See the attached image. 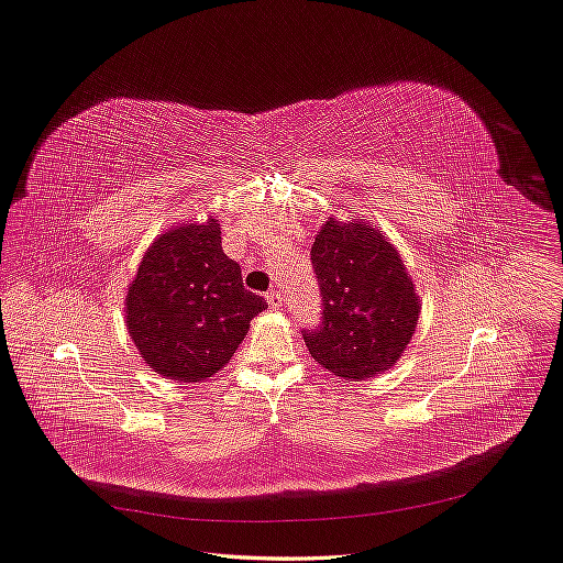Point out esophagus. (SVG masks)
Listing matches in <instances>:
<instances>
[{
    "label": "esophagus",
    "mask_w": 563,
    "mask_h": 563,
    "mask_svg": "<svg viewBox=\"0 0 563 563\" xmlns=\"http://www.w3.org/2000/svg\"><path fill=\"white\" fill-rule=\"evenodd\" d=\"M266 303H269L272 308H276V310H280L283 308V303H285V297H283V294L280 291H269V294H266Z\"/></svg>",
    "instance_id": "34e87169"
}]
</instances>
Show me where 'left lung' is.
Listing matches in <instances>:
<instances>
[{"label":"left lung","mask_w":563,"mask_h":563,"mask_svg":"<svg viewBox=\"0 0 563 563\" xmlns=\"http://www.w3.org/2000/svg\"><path fill=\"white\" fill-rule=\"evenodd\" d=\"M310 260L323 301L321 323L303 331L310 356L346 380L390 369L422 308L397 249L365 219L331 217L314 236Z\"/></svg>","instance_id":"8db88e82"}]
</instances>
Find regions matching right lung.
<instances>
[{
	"label": "right lung",
	"instance_id": "add662e5",
	"mask_svg": "<svg viewBox=\"0 0 563 563\" xmlns=\"http://www.w3.org/2000/svg\"><path fill=\"white\" fill-rule=\"evenodd\" d=\"M125 323L157 374L198 383L217 374L266 303L221 249L217 219L166 230L145 251L125 299Z\"/></svg>",
	"mask_w": 563,
	"mask_h": 563
}]
</instances>
